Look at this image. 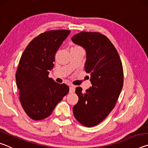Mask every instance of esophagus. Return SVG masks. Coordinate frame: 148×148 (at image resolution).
Wrapping results in <instances>:
<instances>
[{"mask_svg":"<svg viewBox=\"0 0 148 148\" xmlns=\"http://www.w3.org/2000/svg\"><path fill=\"white\" fill-rule=\"evenodd\" d=\"M75 91V87L73 86H70V89H69V92H74Z\"/></svg>","mask_w":148,"mask_h":148,"instance_id":"esophagus-1","label":"esophagus"}]
</instances>
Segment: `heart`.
I'll return each instance as SVG.
<instances>
[{"mask_svg": "<svg viewBox=\"0 0 148 148\" xmlns=\"http://www.w3.org/2000/svg\"><path fill=\"white\" fill-rule=\"evenodd\" d=\"M75 47H78V46H76V47H73V48H75Z\"/></svg>", "mask_w": 148, "mask_h": 148, "instance_id": "1", "label": "heart"}]
</instances>
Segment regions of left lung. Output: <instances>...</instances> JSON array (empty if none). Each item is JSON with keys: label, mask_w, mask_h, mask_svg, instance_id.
I'll use <instances>...</instances> for the list:
<instances>
[{"label": "left lung", "mask_w": 148, "mask_h": 148, "mask_svg": "<svg viewBox=\"0 0 148 148\" xmlns=\"http://www.w3.org/2000/svg\"><path fill=\"white\" fill-rule=\"evenodd\" d=\"M72 40L86 49L85 70L92 84L84 92L76 87L79 101L73 114L81 124L93 127L108 116L118 99L123 85L121 61L111 41L99 32H81Z\"/></svg>", "instance_id": "1"}]
</instances>
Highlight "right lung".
Listing matches in <instances>:
<instances>
[{
    "mask_svg": "<svg viewBox=\"0 0 148 148\" xmlns=\"http://www.w3.org/2000/svg\"><path fill=\"white\" fill-rule=\"evenodd\" d=\"M71 32L53 30L39 34L30 42L19 60L16 74L21 106L30 118L42 120L49 116L69 91L66 84L49 78L55 56Z\"/></svg>",
    "mask_w": 148,
    "mask_h": 148,
    "instance_id": "add662e5",
    "label": "right lung"
}]
</instances>
